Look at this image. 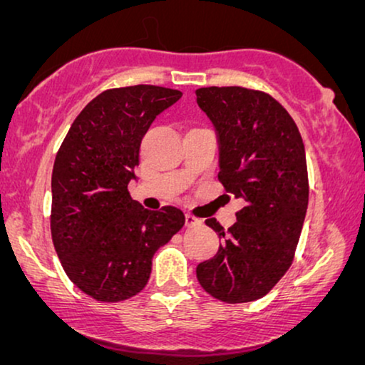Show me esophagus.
Instances as JSON below:
<instances>
[{
  "label": "esophagus",
  "instance_id": "1",
  "mask_svg": "<svg viewBox=\"0 0 365 365\" xmlns=\"http://www.w3.org/2000/svg\"><path fill=\"white\" fill-rule=\"evenodd\" d=\"M197 224H201V219L194 217L192 214H186V226H197Z\"/></svg>",
  "mask_w": 365,
  "mask_h": 365
}]
</instances>
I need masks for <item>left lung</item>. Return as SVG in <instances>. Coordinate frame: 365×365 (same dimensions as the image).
<instances>
[{
	"instance_id": "8db88e82",
	"label": "left lung",
	"mask_w": 365,
	"mask_h": 365,
	"mask_svg": "<svg viewBox=\"0 0 365 365\" xmlns=\"http://www.w3.org/2000/svg\"><path fill=\"white\" fill-rule=\"evenodd\" d=\"M196 96L219 136V181L246 202L227 231L206 219L224 241L196 267L197 281L217 301H257L294 261L309 202L306 149L291 114L271 94L209 86Z\"/></svg>"
}]
</instances>
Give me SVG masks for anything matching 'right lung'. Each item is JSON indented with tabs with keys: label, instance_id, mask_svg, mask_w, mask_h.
<instances>
[{
	"label": "right lung",
	"instance_id": "add662e5",
	"mask_svg": "<svg viewBox=\"0 0 365 365\" xmlns=\"http://www.w3.org/2000/svg\"><path fill=\"white\" fill-rule=\"evenodd\" d=\"M178 89L136 84L106 89L78 114L51 176V237L74 286L101 302L136 296L153 256L184 226L181 209L148 211L129 196L141 139Z\"/></svg>",
	"mask_w": 365,
	"mask_h": 365
}]
</instances>
